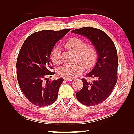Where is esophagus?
Listing matches in <instances>:
<instances>
[{
	"instance_id": "obj_1",
	"label": "esophagus",
	"mask_w": 134,
	"mask_h": 134,
	"mask_svg": "<svg viewBox=\"0 0 134 134\" xmlns=\"http://www.w3.org/2000/svg\"><path fill=\"white\" fill-rule=\"evenodd\" d=\"M64 80H66V81H72V80H74V78H68V77H65Z\"/></svg>"
}]
</instances>
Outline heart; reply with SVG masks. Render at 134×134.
Returning a JSON list of instances; mask_svg holds the SVG:
<instances>
[{
	"instance_id": "obj_1",
	"label": "heart",
	"mask_w": 134,
	"mask_h": 134,
	"mask_svg": "<svg viewBox=\"0 0 134 134\" xmlns=\"http://www.w3.org/2000/svg\"><path fill=\"white\" fill-rule=\"evenodd\" d=\"M65 46L76 53L78 55V59H80L85 65L80 62L64 65L58 69V73L60 76L68 78L76 77L83 72L84 65L90 69L95 65L98 59V52L93 46H87L84 41L78 37H73L70 39L65 44ZM51 59L55 64H61V55L59 47H56L52 50Z\"/></svg>"
}]
</instances>
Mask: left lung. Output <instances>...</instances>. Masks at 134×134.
<instances>
[{
	"instance_id": "obj_1",
	"label": "left lung",
	"mask_w": 134,
	"mask_h": 134,
	"mask_svg": "<svg viewBox=\"0 0 134 134\" xmlns=\"http://www.w3.org/2000/svg\"><path fill=\"white\" fill-rule=\"evenodd\" d=\"M71 33L87 37L98 52L97 63L87 74L95 80L89 82L81 79L83 87L76 92V98L84 105L100 104L109 97L117 81L118 55L115 46L105 32L95 28H81Z\"/></svg>"
}]
</instances>
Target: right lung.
<instances>
[{
  "label": "right lung",
  "mask_w": 134,
  "mask_h": 134,
  "mask_svg": "<svg viewBox=\"0 0 134 134\" xmlns=\"http://www.w3.org/2000/svg\"><path fill=\"white\" fill-rule=\"evenodd\" d=\"M70 31V29L35 32L22 45L17 59V76L20 89L32 104L47 106L57 99L64 79L50 81L47 78L54 74L50 71L53 69L51 53L56 43Z\"/></svg>",
  "instance_id": "obj_1"
}]
</instances>
